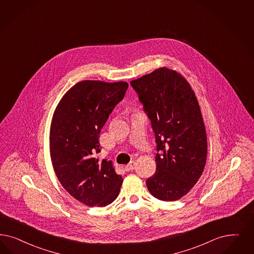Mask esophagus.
Wrapping results in <instances>:
<instances>
[{
    "label": "esophagus",
    "instance_id": "1",
    "mask_svg": "<svg viewBox=\"0 0 254 254\" xmlns=\"http://www.w3.org/2000/svg\"><path fill=\"white\" fill-rule=\"evenodd\" d=\"M134 168H135V162H134V161H131L130 163H128L127 165H126V166H125V170H126V171H127V172H129V171H132Z\"/></svg>",
    "mask_w": 254,
    "mask_h": 254
}]
</instances>
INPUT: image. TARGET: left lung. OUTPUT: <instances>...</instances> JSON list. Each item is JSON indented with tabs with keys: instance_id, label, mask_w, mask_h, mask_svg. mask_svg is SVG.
I'll return each instance as SVG.
<instances>
[{
	"instance_id": "8db88e82",
	"label": "left lung",
	"mask_w": 254,
	"mask_h": 254,
	"mask_svg": "<svg viewBox=\"0 0 254 254\" xmlns=\"http://www.w3.org/2000/svg\"><path fill=\"white\" fill-rule=\"evenodd\" d=\"M151 120L158 144L157 171L147 179L160 201L181 199L201 177L207 137L201 108L190 84L177 71L159 67L130 81Z\"/></svg>"
}]
</instances>
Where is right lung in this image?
I'll use <instances>...</instances> for the list:
<instances>
[{
  "mask_svg": "<svg viewBox=\"0 0 254 254\" xmlns=\"http://www.w3.org/2000/svg\"><path fill=\"white\" fill-rule=\"evenodd\" d=\"M127 81L81 80L63 96L53 113L50 152L63 188L88 206H106L117 198L123 178L112 160H99V135L125 96Z\"/></svg>",
  "mask_w": 254,
  "mask_h": 254,
  "instance_id": "right-lung-1",
  "label": "right lung"
}]
</instances>
